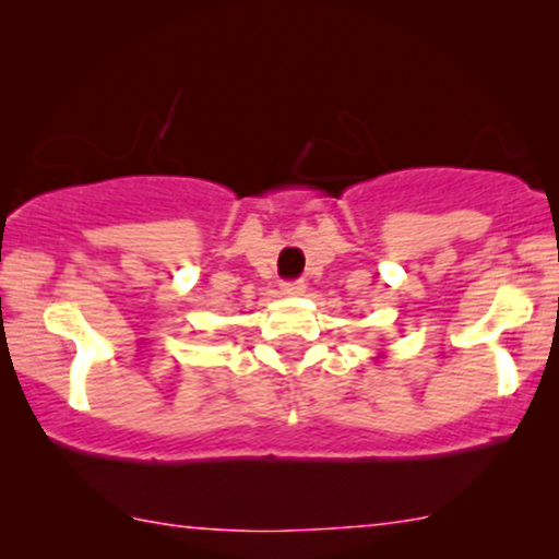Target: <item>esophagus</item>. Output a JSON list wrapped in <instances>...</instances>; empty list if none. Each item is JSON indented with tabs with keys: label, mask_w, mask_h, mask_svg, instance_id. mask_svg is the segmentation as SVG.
Wrapping results in <instances>:
<instances>
[{
	"label": "esophagus",
	"mask_w": 559,
	"mask_h": 559,
	"mask_svg": "<svg viewBox=\"0 0 559 559\" xmlns=\"http://www.w3.org/2000/svg\"><path fill=\"white\" fill-rule=\"evenodd\" d=\"M305 292V281H284V284H281V294H286V297H301Z\"/></svg>",
	"instance_id": "34e87169"
}]
</instances>
